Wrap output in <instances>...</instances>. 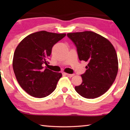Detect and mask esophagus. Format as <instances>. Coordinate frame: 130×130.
Listing matches in <instances>:
<instances>
[{"mask_svg": "<svg viewBox=\"0 0 130 130\" xmlns=\"http://www.w3.org/2000/svg\"><path fill=\"white\" fill-rule=\"evenodd\" d=\"M64 74H65L67 76H68V77H73V76H74V74H69V73H65Z\"/></svg>", "mask_w": 130, "mask_h": 130, "instance_id": "1", "label": "esophagus"}]
</instances>
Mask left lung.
Returning <instances> with one entry per match:
<instances>
[{
    "label": "left lung",
    "mask_w": 130,
    "mask_h": 130,
    "mask_svg": "<svg viewBox=\"0 0 130 130\" xmlns=\"http://www.w3.org/2000/svg\"><path fill=\"white\" fill-rule=\"evenodd\" d=\"M75 44L79 58L88 63L81 75L82 82L76 91L87 99L104 94L114 82L118 70L116 51L108 39L92 31L68 33Z\"/></svg>",
    "instance_id": "1"
}]
</instances>
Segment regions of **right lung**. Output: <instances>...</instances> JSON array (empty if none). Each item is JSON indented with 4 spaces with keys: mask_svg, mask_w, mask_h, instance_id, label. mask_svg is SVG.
<instances>
[{
    "mask_svg": "<svg viewBox=\"0 0 130 130\" xmlns=\"http://www.w3.org/2000/svg\"><path fill=\"white\" fill-rule=\"evenodd\" d=\"M66 34L41 31L31 34L19 42L13 54L12 66L18 82L32 96L41 98L56 89L62 74L44 69L48 63L52 48Z\"/></svg>",
    "mask_w": 130,
    "mask_h": 130,
    "instance_id": "right-lung-1",
    "label": "right lung"
}]
</instances>
